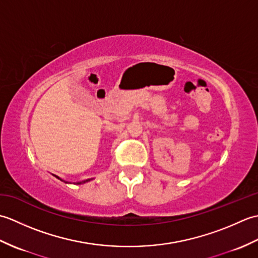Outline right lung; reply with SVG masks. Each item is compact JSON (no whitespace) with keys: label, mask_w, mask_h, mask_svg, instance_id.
<instances>
[{"label":"right lung","mask_w":258,"mask_h":258,"mask_svg":"<svg viewBox=\"0 0 258 258\" xmlns=\"http://www.w3.org/2000/svg\"><path fill=\"white\" fill-rule=\"evenodd\" d=\"M54 176H55L56 178H58L59 180H62V182H64V183H68V184H71L70 182H67V180H64V179H62V178H59L58 176H56V175H54ZM93 178H89V179H85V180H82V182H76V183H74V184H76V185H80V184H84V183H87V182H90V180H92Z\"/></svg>","instance_id":"right-lung-1"}]
</instances>
